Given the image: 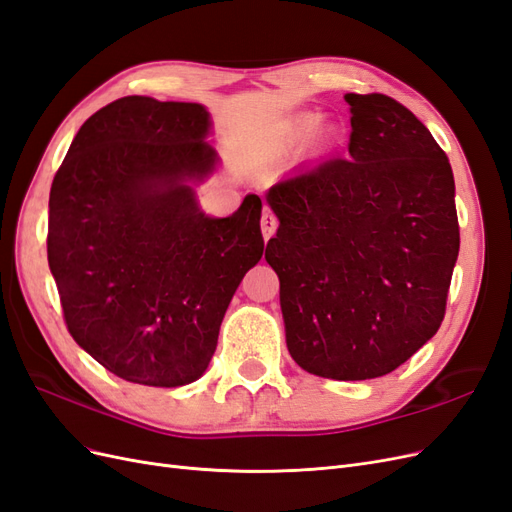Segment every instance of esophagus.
<instances>
[{"mask_svg":"<svg viewBox=\"0 0 512 512\" xmlns=\"http://www.w3.org/2000/svg\"><path fill=\"white\" fill-rule=\"evenodd\" d=\"M260 228H262V237H265V241H269V239L275 235V230H277V218H275V215H273L269 209L262 211Z\"/></svg>","mask_w":512,"mask_h":512,"instance_id":"1","label":"esophagus"}]
</instances>
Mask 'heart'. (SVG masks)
<instances>
[{
    "label": "heart",
    "instance_id": "heart-1",
    "mask_svg": "<svg viewBox=\"0 0 512 512\" xmlns=\"http://www.w3.org/2000/svg\"><path fill=\"white\" fill-rule=\"evenodd\" d=\"M318 123H320L318 115H314V113L303 115L299 121L292 123V128L288 132V138H290L292 143L303 141V138H307L309 134H312L318 128ZM331 141H333V132L331 130H322L320 132V147H329Z\"/></svg>",
    "mask_w": 512,
    "mask_h": 512
}]
</instances>
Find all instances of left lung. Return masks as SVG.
<instances>
[{"instance_id":"8db88e82","label":"left lung","mask_w":512,"mask_h":512,"mask_svg":"<svg viewBox=\"0 0 512 512\" xmlns=\"http://www.w3.org/2000/svg\"><path fill=\"white\" fill-rule=\"evenodd\" d=\"M344 100L346 160L271 185L280 228L265 258L280 277L297 365L331 380H369L391 374L440 329L459 254L455 179L404 104L382 94Z\"/></svg>"}]
</instances>
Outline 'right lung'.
<instances>
[{"mask_svg":"<svg viewBox=\"0 0 512 512\" xmlns=\"http://www.w3.org/2000/svg\"><path fill=\"white\" fill-rule=\"evenodd\" d=\"M211 115L196 102L126 96L76 132L51 185L49 267L68 331L115 376L198 380L243 275L262 258V200L228 218L200 209L213 175Z\"/></svg>","mask_w":512,"mask_h":512,"instance_id":"add662e5","label":"right lung"}]
</instances>
